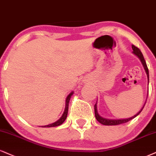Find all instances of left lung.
Here are the masks:
<instances>
[{
  "label": "left lung",
  "instance_id": "1",
  "mask_svg": "<svg viewBox=\"0 0 156 156\" xmlns=\"http://www.w3.org/2000/svg\"><path fill=\"white\" fill-rule=\"evenodd\" d=\"M132 48L133 50V52H132V53L134 54L137 56L138 58L140 59V61H141L142 64H143V66L144 67V69H145V72H146V74H147V84L149 83V72H148V69H147V64H146V62L145 61V58H144L143 57V53H142V52L140 51V50L138 48L135 47L134 45H132ZM147 95H148V90H147ZM146 101H147V98H146ZM146 101L145 102V103H144L143 106L141 108V109L138 111V112L136 113L135 115H134L133 116H131L129 117V118H127V119H105V118H103V117H102L101 116H100V114L98 112V105H97V102H96L95 105H94V108H95V118L96 119L98 120V122H99L101 124H103V125H107V126H111V125H119V124H124V123H126V122H128L129 121L132 120V119H133L134 118H135L136 116H138V115L140 114V113L142 111H143L144 106H145V103H146Z\"/></svg>",
  "mask_w": 156,
  "mask_h": 156
}]
</instances>
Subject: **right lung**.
Listing matches in <instances>:
<instances>
[{"label": "right lung", "instance_id": "obj_1", "mask_svg": "<svg viewBox=\"0 0 156 156\" xmlns=\"http://www.w3.org/2000/svg\"><path fill=\"white\" fill-rule=\"evenodd\" d=\"M73 94H74V91H72L68 95H67L66 101H65V103H65V109H64V111H63L62 116H61L60 118L58 119L56 122L52 123V124L45 125V126H42V127H54V126H60L61 124H62L64 122V121L66 120V119L67 117V114H68L69 101H70L71 98H72Z\"/></svg>", "mask_w": 156, "mask_h": 156}]
</instances>
